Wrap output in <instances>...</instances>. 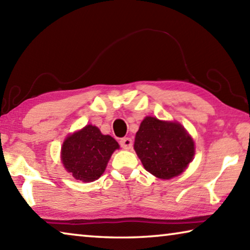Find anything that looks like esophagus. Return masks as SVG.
Returning <instances> with one entry per match:
<instances>
[{
  "label": "esophagus",
  "mask_w": 250,
  "mask_h": 250,
  "mask_svg": "<svg viewBox=\"0 0 250 250\" xmlns=\"http://www.w3.org/2000/svg\"><path fill=\"white\" fill-rule=\"evenodd\" d=\"M132 145H133V142H132V139H131V138H124V139H121V140H120V146H121L122 149L129 150V149H131V147H132Z\"/></svg>",
  "instance_id": "34e87169"
}]
</instances>
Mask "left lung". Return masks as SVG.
Returning a JSON list of instances; mask_svg holds the SVG:
<instances>
[{
	"instance_id": "1",
	"label": "left lung",
	"mask_w": 250,
	"mask_h": 250,
	"mask_svg": "<svg viewBox=\"0 0 250 250\" xmlns=\"http://www.w3.org/2000/svg\"><path fill=\"white\" fill-rule=\"evenodd\" d=\"M134 150L147 172L162 180L183 173L195 153L194 141L179 122L146 117L134 139Z\"/></svg>"
}]
</instances>
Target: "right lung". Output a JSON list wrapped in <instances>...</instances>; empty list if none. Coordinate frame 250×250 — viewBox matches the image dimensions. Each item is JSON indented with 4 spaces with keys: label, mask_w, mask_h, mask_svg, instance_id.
Segmentation results:
<instances>
[{
    "label": "right lung",
    "mask_w": 250,
    "mask_h": 250,
    "mask_svg": "<svg viewBox=\"0 0 250 250\" xmlns=\"http://www.w3.org/2000/svg\"><path fill=\"white\" fill-rule=\"evenodd\" d=\"M119 149L118 142L88 125L68 135L62 146V166L76 180L94 182L103 175L109 159Z\"/></svg>",
    "instance_id": "1"
}]
</instances>
